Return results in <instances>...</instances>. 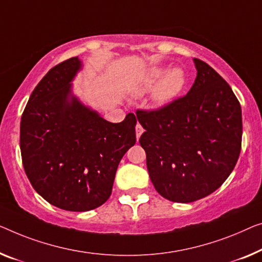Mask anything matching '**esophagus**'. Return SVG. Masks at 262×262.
Wrapping results in <instances>:
<instances>
[{
	"label": "esophagus",
	"mask_w": 262,
	"mask_h": 262,
	"mask_svg": "<svg viewBox=\"0 0 262 262\" xmlns=\"http://www.w3.org/2000/svg\"><path fill=\"white\" fill-rule=\"evenodd\" d=\"M143 128H142V126L140 123H138L136 124V127H135V133H136V139H140V136H141V134L143 133Z\"/></svg>",
	"instance_id": "34e87169"
}]
</instances>
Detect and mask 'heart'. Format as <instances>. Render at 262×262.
<instances>
[{"instance_id": "b5f03b06", "label": "heart", "mask_w": 262, "mask_h": 262, "mask_svg": "<svg viewBox=\"0 0 262 262\" xmlns=\"http://www.w3.org/2000/svg\"><path fill=\"white\" fill-rule=\"evenodd\" d=\"M165 67H159V66L151 68L144 76L141 85L138 89V94L150 91L159 81L153 95L154 102L159 106H162L174 100L185 88L187 76L182 69L175 68L167 73Z\"/></svg>"}]
</instances>
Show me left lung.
<instances>
[{"mask_svg":"<svg viewBox=\"0 0 262 262\" xmlns=\"http://www.w3.org/2000/svg\"><path fill=\"white\" fill-rule=\"evenodd\" d=\"M194 63L196 79L185 96L154 111H136L156 192L182 204L212 194L226 181L243 139L241 106L232 88L206 62L194 58Z\"/></svg>","mask_w":262,"mask_h":262,"instance_id":"8db88e82","label":"left lung"}]
</instances>
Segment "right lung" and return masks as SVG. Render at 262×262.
<instances>
[{
    "mask_svg": "<svg viewBox=\"0 0 262 262\" xmlns=\"http://www.w3.org/2000/svg\"><path fill=\"white\" fill-rule=\"evenodd\" d=\"M68 58L46 74L31 93L19 126L23 168L34 189L54 206L85 212L112 194L118 166L136 142V119L108 122L72 94L81 69Z\"/></svg>",
    "mask_w": 262,
    "mask_h": 262,
    "instance_id": "add662e5",
    "label": "right lung"
}]
</instances>
